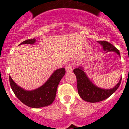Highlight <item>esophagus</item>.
I'll return each instance as SVG.
<instances>
[{
	"label": "esophagus",
	"instance_id": "1",
	"mask_svg": "<svg viewBox=\"0 0 129 129\" xmlns=\"http://www.w3.org/2000/svg\"><path fill=\"white\" fill-rule=\"evenodd\" d=\"M66 71L67 73H70L73 71V66L72 64H68L66 67Z\"/></svg>",
	"mask_w": 129,
	"mask_h": 129
}]
</instances>
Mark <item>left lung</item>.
I'll return each instance as SVG.
<instances>
[{"label": "left lung", "instance_id": "left-lung-1", "mask_svg": "<svg viewBox=\"0 0 129 129\" xmlns=\"http://www.w3.org/2000/svg\"><path fill=\"white\" fill-rule=\"evenodd\" d=\"M98 43L103 46V50L105 51V53L114 52L120 56L119 50L110 43L105 41H98ZM74 73L77 78V87L79 95L84 101L90 103L100 102L107 99L114 92H116L121 82V78H120L119 82L117 83V85H116V86H114V87L110 89H104L95 86L90 80L81 66H79L77 68H75L74 70Z\"/></svg>", "mask_w": 129, "mask_h": 129}]
</instances>
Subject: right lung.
<instances>
[{
    "mask_svg": "<svg viewBox=\"0 0 129 129\" xmlns=\"http://www.w3.org/2000/svg\"><path fill=\"white\" fill-rule=\"evenodd\" d=\"M36 39L26 40L20 44H34ZM65 69L59 68L55 70L50 78L41 86L33 90H26L18 86L10 76V83L15 95L22 103L31 108H41L52 104L56 95L59 82L65 74Z\"/></svg>",
    "mask_w": 129,
    "mask_h": 129,
    "instance_id": "add662e5",
    "label": "right lung"
}]
</instances>
